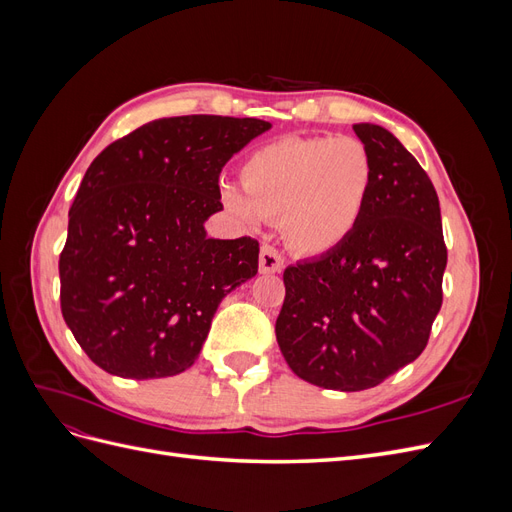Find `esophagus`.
<instances>
[{
  "instance_id": "1",
  "label": "esophagus",
  "mask_w": 512,
  "mask_h": 512,
  "mask_svg": "<svg viewBox=\"0 0 512 512\" xmlns=\"http://www.w3.org/2000/svg\"><path fill=\"white\" fill-rule=\"evenodd\" d=\"M258 262H260V273H280L284 269L282 254L273 250L271 245H262Z\"/></svg>"
}]
</instances>
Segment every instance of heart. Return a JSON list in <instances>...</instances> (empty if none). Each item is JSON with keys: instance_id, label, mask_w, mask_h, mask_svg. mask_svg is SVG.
<instances>
[{"instance_id": "1", "label": "heart", "mask_w": 512, "mask_h": 512, "mask_svg": "<svg viewBox=\"0 0 512 512\" xmlns=\"http://www.w3.org/2000/svg\"><path fill=\"white\" fill-rule=\"evenodd\" d=\"M374 181L369 151L352 136H290L256 149L241 185H220L222 207L247 228L280 220L294 252L337 250L359 226Z\"/></svg>"}]
</instances>
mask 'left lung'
I'll use <instances>...</instances> for the list:
<instances>
[{
    "instance_id": "1",
    "label": "left lung",
    "mask_w": 512,
    "mask_h": 512,
    "mask_svg": "<svg viewBox=\"0 0 512 512\" xmlns=\"http://www.w3.org/2000/svg\"><path fill=\"white\" fill-rule=\"evenodd\" d=\"M374 181L363 218L337 250L284 271L275 337L301 380L365 391L418 359L442 307L440 200L421 164L376 123H354Z\"/></svg>"
}]
</instances>
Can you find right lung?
I'll list each match as a JSON object with an SVG mask.
<instances>
[{"label":"right lung","mask_w":512,"mask_h":512,"mask_svg":"<svg viewBox=\"0 0 512 512\" xmlns=\"http://www.w3.org/2000/svg\"><path fill=\"white\" fill-rule=\"evenodd\" d=\"M271 130L254 117L149 121L91 162L59 258L61 314L119 378L190 369L226 294L258 273V241L209 239L224 164Z\"/></svg>","instance_id":"add662e5"}]
</instances>
